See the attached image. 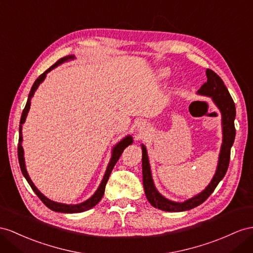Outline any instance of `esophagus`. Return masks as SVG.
I'll list each match as a JSON object with an SVG mask.
<instances>
[{
  "label": "esophagus",
  "instance_id": "34e87169",
  "mask_svg": "<svg viewBox=\"0 0 253 253\" xmlns=\"http://www.w3.org/2000/svg\"><path fill=\"white\" fill-rule=\"evenodd\" d=\"M139 127H140V129H139V130H140V131H139V132H140V135H142V134H144V132H143V131H144V130H145V129H146V128H145L146 126H145L144 124H141V125H140Z\"/></svg>",
  "mask_w": 253,
  "mask_h": 253
}]
</instances>
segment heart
<instances>
[{"label": "heart", "mask_w": 253, "mask_h": 253, "mask_svg": "<svg viewBox=\"0 0 253 253\" xmlns=\"http://www.w3.org/2000/svg\"><path fill=\"white\" fill-rule=\"evenodd\" d=\"M169 75H170V71L168 69H160L158 73V77L160 79H165V78H167Z\"/></svg>", "instance_id": "b5f03b06"}]
</instances>
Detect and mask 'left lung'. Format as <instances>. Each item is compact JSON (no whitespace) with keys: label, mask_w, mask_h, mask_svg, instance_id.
<instances>
[{"label":"left lung","mask_w":253,"mask_h":253,"mask_svg":"<svg viewBox=\"0 0 253 253\" xmlns=\"http://www.w3.org/2000/svg\"><path fill=\"white\" fill-rule=\"evenodd\" d=\"M207 82H205L201 88L198 90V94L211 97L212 101L221 112L222 118V144L220 148L218 166L215 175H213L211 183L206 188L193 198L186 200L184 202H174L168 200L158 192L154 185L152 177L151 167L148 163L146 147L142 144V174H143V187L145 196L155 209H158L165 211H189L194 207L202 204L215 190L217 185L221 180L226 170L229 168L231 147L235 140V126L234 120L236 115L235 103L229 93L228 88L224 85L221 78L211 69H206Z\"/></svg>","instance_id":"left-lung-1"}]
</instances>
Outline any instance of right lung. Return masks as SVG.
<instances>
[{
	"label": "right lung",
	"mask_w": 253,
	"mask_h": 253,
	"mask_svg": "<svg viewBox=\"0 0 253 253\" xmlns=\"http://www.w3.org/2000/svg\"><path fill=\"white\" fill-rule=\"evenodd\" d=\"M75 56L74 55H67V56H64L62 57V59H60L59 61H57L54 65H52L50 68H48L46 71H44L43 74H42L40 77L37 78L36 81L34 82L33 86H32L31 90H30V94H29V97H28V101H27V105H25L24 109H23V112H22V115H21V120H20V125H19V143H18V159H19V165H20V169H21V172L23 174V176L25 177V179L28 180V183L30 184L31 188L33 189V191L37 194V197L40 198L42 203L46 205L47 207H49V209L51 211H60V212H67V213H73V212H82V211H88L92 209V207H94L97 203L99 202V201L101 200V198L103 197V193H105V188H106V185H107V182L109 179V176L110 174H111L113 168L115 166V164L118 163V160L120 159L122 153L124 152L125 148L128 146L132 144V138L131 135H127V137H125L123 140H121L118 144H116L114 147H113V151H112V156H111V159H110V163L107 167V170H106V173L105 175H103V178L101 180V183L98 187V189L96 190V192L93 194L92 197H90L89 199H87L86 201H84V202L80 203V204H64V203H57V202H54V201H51L49 200L47 197H44L43 194L38 190L36 188V186L33 184V182H32L29 174H28V171H27V168H25V163H24V156H23V147H22V125L24 124L25 122V119H27V115L29 113V110H30V106H31V99L32 97H33L35 90L37 89V87L40 86V84L44 80V78H46L47 74L49 73V71L52 70L53 68H55L56 66H59L60 64L64 63V62H67L69 60H74Z\"/></svg>",
	"instance_id": "1"
}]
</instances>
